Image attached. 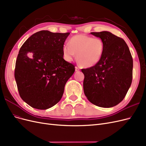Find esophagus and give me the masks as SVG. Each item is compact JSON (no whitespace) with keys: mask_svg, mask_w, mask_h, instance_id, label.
I'll use <instances>...</instances> for the list:
<instances>
[{"mask_svg":"<svg viewBox=\"0 0 146 146\" xmlns=\"http://www.w3.org/2000/svg\"><path fill=\"white\" fill-rule=\"evenodd\" d=\"M79 70H80V69H79V68L78 67H75V71H76V72H79Z\"/></svg>","mask_w":146,"mask_h":146,"instance_id":"obj_1","label":"esophagus"}]
</instances>
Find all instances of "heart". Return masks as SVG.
<instances>
[{"instance_id":"heart-1","label":"heart","mask_w":146,"mask_h":146,"mask_svg":"<svg viewBox=\"0 0 146 146\" xmlns=\"http://www.w3.org/2000/svg\"><path fill=\"white\" fill-rule=\"evenodd\" d=\"M105 45L99 38L77 35L64 44L62 54L64 59L72 61L77 53V61L83 67L90 68L98 64L103 55Z\"/></svg>"}]
</instances>
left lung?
<instances>
[{"mask_svg":"<svg viewBox=\"0 0 146 146\" xmlns=\"http://www.w3.org/2000/svg\"><path fill=\"white\" fill-rule=\"evenodd\" d=\"M103 40V55L96 66L82 69L84 91L93 104L113 107L123 100L132 80L133 59L123 39L108 31L91 32Z\"/></svg>","mask_w":146,"mask_h":146,"instance_id":"obj_1","label":"left lung"}]
</instances>
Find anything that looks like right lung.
Here are the masks:
<instances>
[{
    "label": "right lung",
    "instance_id": "right-lung-1",
    "mask_svg": "<svg viewBox=\"0 0 146 146\" xmlns=\"http://www.w3.org/2000/svg\"><path fill=\"white\" fill-rule=\"evenodd\" d=\"M69 34L41 31L20 48L15 79L20 98L34 108L47 110L55 105L75 71L74 65L63 58L62 47Z\"/></svg>",
    "mask_w": 146,
    "mask_h": 146
}]
</instances>
